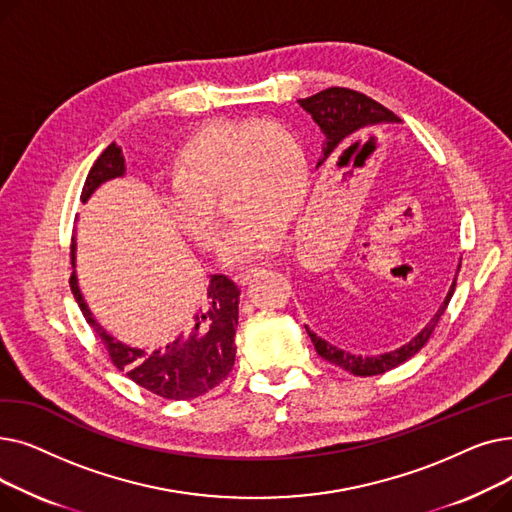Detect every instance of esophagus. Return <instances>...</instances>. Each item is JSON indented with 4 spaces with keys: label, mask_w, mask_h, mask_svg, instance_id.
<instances>
[{
    "label": "esophagus",
    "mask_w": 512,
    "mask_h": 512,
    "mask_svg": "<svg viewBox=\"0 0 512 512\" xmlns=\"http://www.w3.org/2000/svg\"><path fill=\"white\" fill-rule=\"evenodd\" d=\"M257 272H261L259 267H251V270L238 272V274H236V282H238V284H242V286H245V284H249V280H251L253 276H257Z\"/></svg>",
    "instance_id": "34e87169"
}]
</instances>
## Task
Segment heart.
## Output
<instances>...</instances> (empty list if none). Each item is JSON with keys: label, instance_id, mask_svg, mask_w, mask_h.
<instances>
[{"label": "heart", "instance_id": "heart-1", "mask_svg": "<svg viewBox=\"0 0 512 512\" xmlns=\"http://www.w3.org/2000/svg\"><path fill=\"white\" fill-rule=\"evenodd\" d=\"M309 184L307 155L280 122H215L188 141L161 195L176 228L209 249L218 238L213 199L226 193L234 222L222 242V261L238 267L272 255L284 215L297 213Z\"/></svg>", "mask_w": 512, "mask_h": 512}]
</instances>
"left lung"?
Wrapping results in <instances>:
<instances>
[{
	"mask_svg": "<svg viewBox=\"0 0 512 512\" xmlns=\"http://www.w3.org/2000/svg\"><path fill=\"white\" fill-rule=\"evenodd\" d=\"M299 103L307 114H311V118L315 120V124L321 128V132H324V137H326L324 145H321V157H319L315 168H321L328 159H332L336 155V151L348 139H351L353 134H357L365 128H371V126H378V124H398L400 122V118L394 116L382 103L373 101L371 97H367L359 91L344 89V87H332L326 91H319L307 99H299ZM459 267H461V261H459V265H456L454 278L450 282V288L446 292L442 305L436 309V313L432 317L427 319V324L417 332V336H413L407 344H402V346L394 348V351H388L382 355H355V353H348V351H344V348L317 336L309 326H305L317 355L321 359H326L328 363L342 367L344 371H351L353 375H361V378L386 373V371L398 367L400 363L409 361L427 344L429 336L434 334L442 313L446 311V307L452 299Z\"/></svg>",
	"mask_w": 512,
	"mask_h": 512,
	"instance_id": "8db88e82",
	"label": "left lung"
}]
</instances>
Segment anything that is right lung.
I'll use <instances>...</instances> for the list:
<instances>
[{
    "instance_id": "1",
    "label": "right lung",
    "mask_w": 512,
    "mask_h": 512,
    "mask_svg": "<svg viewBox=\"0 0 512 512\" xmlns=\"http://www.w3.org/2000/svg\"><path fill=\"white\" fill-rule=\"evenodd\" d=\"M124 174V153L116 143H112L93 164L80 201L87 203L101 184L122 178ZM74 251L76 242H72V255ZM70 288L87 324L97 332L107 353H110L112 363L124 371L134 384L161 398H197L222 384L234 367L240 288L224 274L209 276L203 305L193 313L186 332H180L174 340H170L166 346L155 348V351L132 346L116 338L112 332H107L89 309L83 292H80L76 272H72Z\"/></svg>"
}]
</instances>
